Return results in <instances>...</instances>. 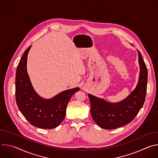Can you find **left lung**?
<instances>
[{"label": "left lung", "mask_w": 158, "mask_h": 158, "mask_svg": "<svg viewBox=\"0 0 158 158\" xmlns=\"http://www.w3.org/2000/svg\"><path fill=\"white\" fill-rule=\"evenodd\" d=\"M138 52L140 66L139 81L136 88L126 99L119 102L110 103L88 94L92 118L102 129H113L129 124L137 116L144 104L148 70L141 54L139 51Z\"/></svg>", "instance_id": "left-lung-1"}]
</instances>
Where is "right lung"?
I'll use <instances>...</instances> for the list:
<instances>
[{
	"mask_svg": "<svg viewBox=\"0 0 158 158\" xmlns=\"http://www.w3.org/2000/svg\"><path fill=\"white\" fill-rule=\"evenodd\" d=\"M29 46L22 55L15 76V100L25 118L41 129H54L65 118L66 107L73 95L79 90L76 87L64 91L50 99L40 97L34 91L27 72Z\"/></svg>",
	"mask_w": 158,
	"mask_h": 158,
	"instance_id": "obj_1",
	"label": "right lung"
}]
</instances>
